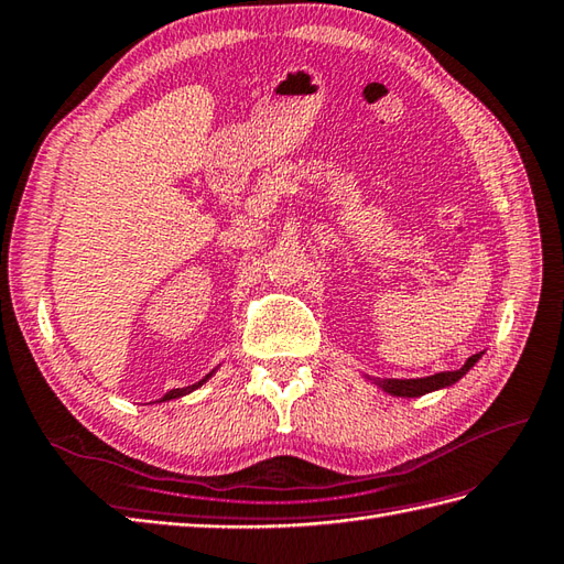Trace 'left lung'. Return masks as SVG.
<instances>
[{"instance_id": "8db88e82", "label": "left lung", "mask_w": 564, "mask_h": 564, "mask_svg": "<svg viewBox=\"0 0 564 564\" xmlns=\"http://www.w3.org/2000/svg\"><path fill=\"white\" fill-rule=\"evenodd\" d=\"M482 357V352L473 355L466 359V365L456 371H440V373H432V377H422V379H369L371 383H377L383 393L388 395H395V398H420L424 393H432V391H442V388L454 386L456 381H460L466 373L478 365V359Z\"/></svg>"}]
</instances>
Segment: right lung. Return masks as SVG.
Returning a JSON list of instances; mask_svg holds the SVG:
<instances>
[{"mask_svg":"<svg viewBox=\"0 0 564 564\" xmlns=\"http://www.w3.org/2000/svg\"><path fill=\"white\" fill-rule=\"evenodd\" d=\"M217 369H212L209 373H207V377L205 379H199L197 383H193V386H185V388H173V391H169L164 398H161L159 400V403H166V400H173V398H183V395H187V393H193V391H197V388L199 386H203V383H207V379H212V373H215Z\"/></svg>","mask_w":564,"mask_h":564,"instance_id":"obj_1","label":"right lung"}]
</instances>
